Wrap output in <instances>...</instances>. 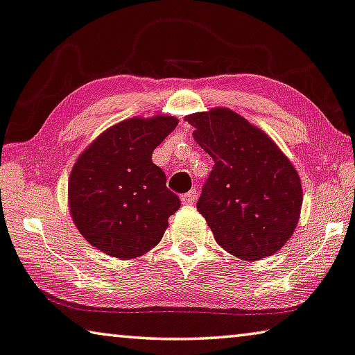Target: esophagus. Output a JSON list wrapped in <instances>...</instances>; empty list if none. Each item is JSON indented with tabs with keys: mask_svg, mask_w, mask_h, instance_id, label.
Segmentation results:
<instances>
[{
	"mask_svg": "<svg viewBox=\"0 0 355 355\" xmlns=\"http://www.w3.org/2000/svg\"><path fill=\"white\" fill-rule=\"evenodd\" d=\"M196 196H198V193H196V190L191 189L190 191H187V193H184L181 196L182 205H193V202L196 201Z\"/></svg>",
	"mask_w": 355,
	"mask_h": 355,
	"instance_id": "esophagus-1",
	"label": "esophagus"
}]
</instances>
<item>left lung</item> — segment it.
I'll return each instance as SVG.
<instances>
[{
    "mask_svg": "<svg viewBox=\"0 0 355 355\" xmlns=\"http://www.w3.org/2000/svg\"><path fill=\"white\" fill-rule=\"evenodd\" d=\"M185 119L214 160L196 207L218 245L248 261L277 253L293 236L302 207L291 162L263 130L228 108Z\"/></svg>",
    "mask_w": 355,
    "mask_h": 355,
    "instance_id": "1",
    "label": "left lung"
}]
</instances>
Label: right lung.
I'll list each match as a JSON object with an SVG mask.
<instances>
[{
	"label": "right lung",
	"mask_w": 355,
	"mask_h": 355,
	"mask_svg": "<svg viewBox=\"0 0 355 355\" xmlns=\"http://www.w3.org/2000/svg\"><path fill=\"white\" fill-rule=\"evenodd\" d=\"M173 116L132 118L86 148L69 179L71 216L81 236L110 257H141L164 237L181 207L153 153L176 129Z\"/></svg>",
	"instance_id": "right-lung-1"
}]
</instances>
